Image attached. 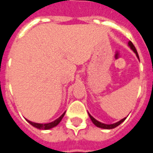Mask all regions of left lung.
<instances>
[{"instance_id": "1", "label": "left lung", "mask_w": 153, "mask_h": 153, "mask_svg": "<svg viewBox=\"0 0 153 153\" xmlns=\"http://www.w3.org/2000/svg\"><path fill=\"white\" fill-rule=\"evenodd\" d=\"M128 46H129L130 48H131V49H132V50L135 53H136V55H137V56L138 57V59H139V56H138V53H137V49H136L135 46L133 45V44H132L131 41H128ZM88 116H89L91 120L93 121V124H94V125H95L97 127L101 128H105V129H112V128H114L117 127L118 125H120L122 122L125 121V120L126 119V117H125V118L120 120V121L117 122V123H114V124H112V125H106V124H103V123H101V122L97 120H96L94 117H92V116H91L89 113H88Z\"/></svg>"}]
</instances>
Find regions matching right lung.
Masks as SVG:
<instances>
[{
	"instance_id": "1",
	"label": "right lung",
	"mask_w": 153,
	"mask_h": 153,
	"mask_svg": "<svg viewBox=\"0 0 153 153\" xmlns=\"http://www.w3.org/2000/svg\"><path fill=\"white\" fill-rule=\"evenodd\" d=\"M65 114V112H64L63 114L61 115L59 118L55 120L54 121L51 122V123H47V124H39V123H34V122H32L30 121V120H27L30 125H33L34 128H38V129H41V130H47V129H50V128H52L53 127H56V126L60 123V120H62V118L64 117Z\"/></svg>"
}]
</instances>
